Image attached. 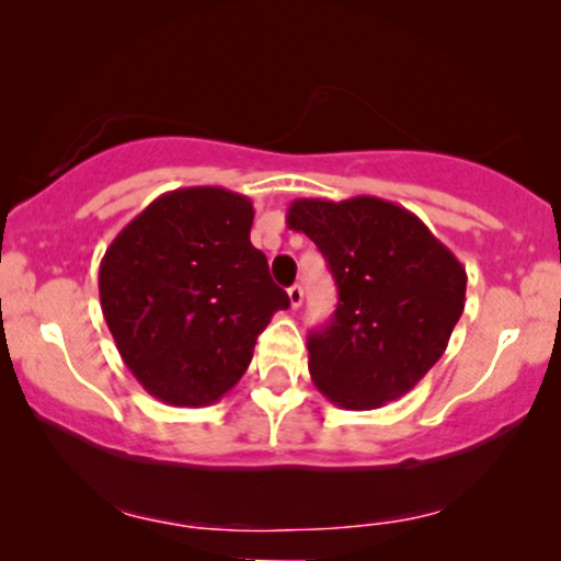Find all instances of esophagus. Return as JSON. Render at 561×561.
Returning <instances> with one entry per match:
<instances>
[{"label": "esophagus", "instance_id": "1", "mask_svg": "<svg viewBox=\"0 0 561 561\" xmlns=\"http://www.w3.org/2000/svg\"><path fill=\"white\" fill-rule=\"evenodd\" d=\"M288 301H290V309H298V306L304 304V288L301 286H290L288 288Z\"/></svg>", "mask_w": 561, "mask_h": 561}]
</instances>
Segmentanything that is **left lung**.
Segmentation results:
<instances>
[{
	"instance_id": "obj_1",
	"label": "left lung",
	"mask_w": 561,
	"mask_h": 561,
	"mask_svg": "<svg viewBox=\"0 0 561 561\" xmlns=\"http://www.w3.org/2000/svg\"><path fill=\"white\" fill-rule=\"evenodd\" d=\"M286 225L317 244L340 290L334 319L309 334L313 386L350 411L409 393L462 317V263L416 214L378 196L296 198Z\"/></svg>"
}]
</instances>
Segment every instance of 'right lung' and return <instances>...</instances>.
<instances>
[{"label": "right lung", "mask_w": 561, "mask_h": 561, "mask_svg": "<svg viewBox=\"0 0 561 561\" xmlns=\"http://www.w3.org/2000/svg\"><path fill=\"white\" fill-rule=\"evenodd\" d=\"M255 209L219 186L175 188L137 214L99 265L122 359L168 405H209L248 370L257 334L288 309L252 248Z\"/></svg>", "instance_id": "1"}]
</instances>
